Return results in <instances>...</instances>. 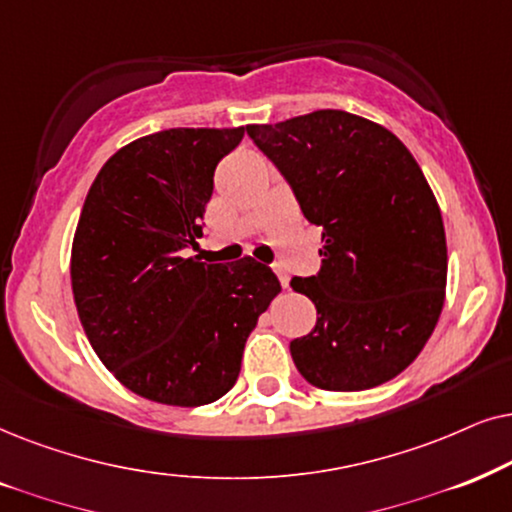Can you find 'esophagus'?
<instances>
[{"instance_id":"esophagus-1","label":"esophagus","mask_w":512,"mask_h":512,"mask_svg":"<svg viewBox=\"0 0 512 512\" xmlns=\"http://www.w3.org/2000/svg\"><path fill=\"white\" fill-rule=\"evenodd\" d=\"M274 271H276V276H278V281H281V285L285 290L290 288V276H288V271H285L281 264H274Z\"/></svg>"}]
</instances>
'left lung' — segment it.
Masks as SVG:
<instances>
[{"instance_id":"1","label":"left lung","mask_w":512,"mask_h":512,"mask_svg":"<svg viewBox=\"0 0 512 512\" xmlns=\"http://www.w3.org/2000/svg\"><path fill=\"white\" fill-rule=\"evenodd\" d=\"M245 131L323 229V267L290 281L318 311L290 342L299 374L325 391L398 377L433 335L447 285L445 227L419 163L384 126L342 109Z\"/></svg>"}]
</instances>
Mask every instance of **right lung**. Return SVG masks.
<instances>
[{"mask_svg": "<svg viewBox=\"0 0 512 512\" xmlns=\"http://www.w3.org/2000/svg\"><path fill=\"white\" fill-rule=\"evenodd\" d=\"M245 128H168L100 168L72 241V292L102 365L161 405L215 403L241 372L245 339L281 283L243 257H187L203 236L217 163Z\"/></svg>", "mask_w": 512, "mask_h": 512, "instance_id": "1", "label": "right lung"}]
</instances>
